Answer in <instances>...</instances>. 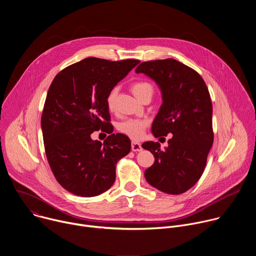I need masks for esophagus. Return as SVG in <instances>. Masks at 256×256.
Returning <instances> with one entry per match:
<instances>
[{
    "label": "esophagus",
    "mask_w": 256,
    "mask_h": 256,
    "mask_svg": "<svg viewBox=\"0 0 256 256\" xmlns=\"http://www.w3.org/2000/svg\"><path fill=\"white\" fill-rule=\"evenodd\" d=\"M142 144L138 142H132V152H140L142 151Z\"/></svg>",
    "instance_id": "1"
}]
</instances>
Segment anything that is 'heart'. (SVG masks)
<instances>
[{"instance_id":"b5f03b06","label":"heart","mask_w":256,"mask_h":256,"mask_svg":"<svg viewBox=\"0 0 256 256\" xmlns=\"http://www.w3.org/2000/svg\"><path fill=\"white\" fill-rule=\"evenodd\" d=\"M132 91L134 94V96L140 101L147 96L152 97L154 94L153 86L147 82H136L132 84ZM116 96H118L116 88H114L107 95L106 103H107L108 109L110 112H112L116 107ZM146 126H147V122L144 120H136V118L124 120L118 124V132H120L122 134L128 136L132 140L140 138L144 132Z\"/></svg>"}]
</instances>
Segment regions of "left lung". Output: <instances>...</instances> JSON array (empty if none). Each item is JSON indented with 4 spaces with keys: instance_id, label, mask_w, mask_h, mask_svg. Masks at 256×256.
<instances>
[{
    "instance_id": "1",
    "label": "left lung",
    "mask_w": 256,
    "mask_h": 256,
    "mask_svg": "<svg viewBox=\"0 0 256 256\" xmlns=\"http://www.w3.org/2000/svg\"><path fill=\"white\" fill-rule=\"evenodd\" d=\"M136 72L152 79L161 91L163 103L152 124L154 136L172 134L164 150L159 142L142 144L155 157L144 178L165 194H184L200 178L214 142L208 87L198 72L173 58L144 62Z\"/></svg>"
}]
</instances>
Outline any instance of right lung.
<instances>
[{"mask_svg":"<svg viewBox=\"0 0 256 256\" xmlns=\"http://www.w3.org/2000/svg\"><path fill=\"white\" fill-rule=\"evenodd\" d=\"M140 60L110 62L87 58L54 79L44 103L42 130L44 149L58 184L79 196H96L110 188L118 161L130 151V140L110 130L106 99ZM110 133L104 143L90 134Z\"/></svg>","mask_w":256,"mask_h":256,"instance_id":"add662e5","label":"right lung"}]
</instances>
